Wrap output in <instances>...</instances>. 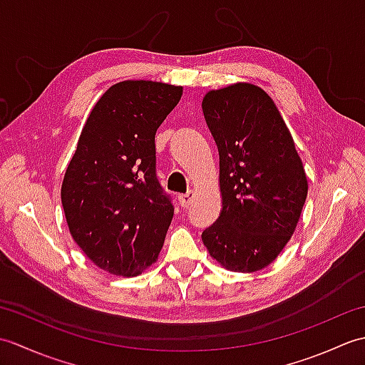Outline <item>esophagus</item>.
<instances>
[{"label": "esophagus", "instance_id": "1", "mask_svg": "<svg viewBox=\"0 0 365 365\" xmlns=\"http://www.w3.org/2000/svg\"><path fill=\"white\" fill-rule=\"evenodd\" d=\"M192 199H195V192L192 191H188L187 195H178V204H180L183 208L185 207H190Z\"/></svg>", "mask_w": 365, "mask_h": 365}]
</instances>
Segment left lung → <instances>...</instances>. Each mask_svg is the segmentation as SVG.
Instances as JSON below:
<instances>
[{"mask_svg":"<svg viewBox=\"0 0 365 365\" xmlns=\"http://www.w3.org/2000/svg\"><path fill=\"white\" fill-rule=\"evenodd\" d=\"M204 118L220 152V218L202 242L224 268L268 267L293 235L307 178L293 138L265 91L250 83L210 91Z\"/></svg>","mask_w":365,"mask_h":365,"instance_id":"obj_1","label":"left lung"}]
</instances>
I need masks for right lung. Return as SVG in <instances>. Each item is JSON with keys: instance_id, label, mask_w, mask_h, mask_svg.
Segmentation results:
<instances>
[{"instance_id": "add662e5", "label": "right lung", "mask_w": 365, "mask_h": 365, "mask_svg": "<svg viewBox=\"0 0 365 365\" xmlns=\"http://www.w3.org/2000/svg\"><path fill=\"white\" fill-rule=\"evenodd\" d=\"M182 92L165 83H118L81 131L61 200L76 245L108 273L139 274L165 243L174 205L157 178L155 133Z\"/></svg>"}]
</instances>
